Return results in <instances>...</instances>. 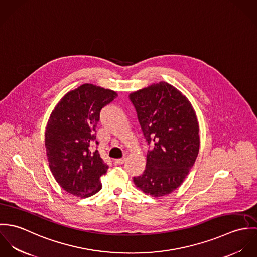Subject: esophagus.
<instances>
[{
    "mask_svg": "<svg viewBox=\"0 0 257 257\" xmlns=\"http://www.w3.org/2000/svg\"><path fill=\"white\" fill-rule=\"evenodd\" d=\"M125 161V158H119V159H114L113 160V164L114 165H121L123 164V162Z\"/></svg>",
    "mask_w": 257,
    "mask_h": 257,
    "instance_id": "esophagus-1",
    "label": "esophagus"
}]
</instances>
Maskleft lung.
Listing matches in <instances>:
<instances>
[{"label":"left lung","mask_w":257,"mask_h":257,"mask_svg":"<svg viewBox=\"0 0 257 257\" xmlns=\"http://www.w3.org/2000/svg\"><path fill=\"white\" fill-rule=\"evenodd\" d=\"M148 145L144 174L135 185L147 195L162 197L183 183L199 153L196 112L189 100L166 82L130 94Z\"/></svg>","instance_id":"obj_1"}]
</instances>
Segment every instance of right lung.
I'll list each match as a JSON object with an SVG mask.
<instances>
[{"mask_svg": "<svg viewBox=\"0 0 257 257\" xmlns=\"http://www.w3.org/2000/svg\"><path fill=\"white\" fill-rule=\"evenodd\" d=\"M116 96L109 89L83 84L64 95L49 116L45 130L49 168L69 194L88 198L102 189L100 177L109 167L91 146L100 111Z\"/></svg>", "mask_w": 257, "mask_h": 257, "instance_id": "obj_1", "label": "right lung"}]
</instances>
